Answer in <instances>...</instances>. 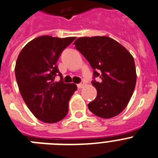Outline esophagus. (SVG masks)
<instances>
[{"label":"esophagus","mask_w":158,"mask_h":158,"mask_svg":"<svg viewBox=\"0 0 158 158\" xmlns=\"http://www.w3.org/2000/svg\"><path fill=\"white\" fill-rule=\"evenodd\" d=\"M85 86H86V83H85V82H82V83H79V84L77 85V87H78V88H79V89L83 88V87H84Z\"/></svg>","instance_id":"34e87169"}]
</instances>
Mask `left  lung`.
I'll return each instance as SVG.
<instances>
[{"mask_svg":"<svg viewBox=\"0 0 158 158\" xmlns=\"http://www.w3.org/2000/svg\"><path fill=\"white\" fill-rule=\"evenodd\" d=\"M74 44L94 69V77L100 78L92 82L97 97L88 104L89 110L102 118L119 114L128 105L136 85L132 55L107 36L80 37Z\"/></svg>","mask_w":158,"mask_h":158,"instance_id":"1","label":"left lung"}]
</instances>
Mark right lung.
<instances>
[{
	"label": "right lung",
	"instance_id": "add662e5",
	"mask_svg": "<svg viewBox=\"0 0 158 158\" xmlns=\"http://www.w3.org/2000/svg\"><path fill=\"white\" fill-rule=\"evenodd\" d=\"M75 37L42 35L28 42L17 57L15 75L20 94L36 118L46 123H58L68 112V102L77 90L74 83L55 82L62 75L56 62L63 50Z\"/></svg>",
	"mask_w": 158,
	"mask_h": 158
}]
</instances>
